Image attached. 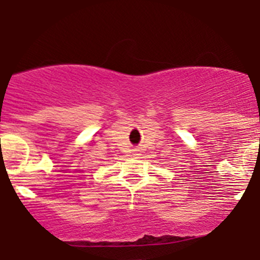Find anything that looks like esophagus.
<instances>
[{
	"label": "esophagus",
	"mask_w": 260,
	"mask_h": 260,
	"mask_svg": "<svg viewBox=\"0 0 260 260\" xmlns=\"http://www.w3.org/2000/svg\"><path fill=\"white\" fill-rule=\"evenodd\" d=\"M132 155L136 156V158H139V156L141 155V150H139V149H135V150H133V153H132Z\"/></svg>",
	"instance_id": "obj_1"
}]
</instances>
